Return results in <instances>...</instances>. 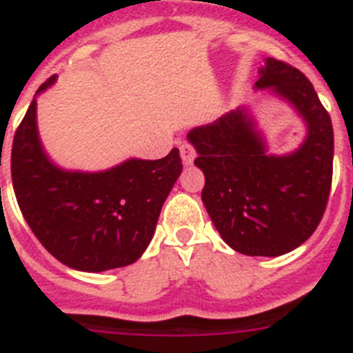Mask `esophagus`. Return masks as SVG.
Masks as SVG:
<instances>
[{"mask_svg":"<svg viewBox=\"0 0 353 353\" xmlns=\"http://www.w3.org/2000/svg\"><path fill=\"white\" fill-rule=\"evenodd\" d=\"M181 159L185 165H192V161L194 157H196V150H194L192 144H188V143H183L181 144Z\"/></svg>","mask_w":353,"mask_h":353,"instance_id":"obj_1","label":"esophagus"}]
</instances>
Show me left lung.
<instances>
[{
	"mask_svg": "<svg viewBox=\"0 0 353 353\" xmlns=\"http://www.w3.org/2000/svg\"><path fill=\"white\" fill-rule=\"evenodd\" d=\"M258 90L291 102L307 124V137L290 155L265 154L247 110L194 128L188 141L205 174V209L234 251L280 256L315 232L328 205L334 174V128L312 82L296 68L268 58Z\"/></svg>",
	"mask_w": 353,
	"mask_h": 353,
	"instance_id": "8db88e82",
	"label": "left lung"
}]
</instances>
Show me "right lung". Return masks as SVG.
Masks as SVG:
<instances>
[{"label": "right lung", "mask_w": 353, "mask_h": 353, "mask_svg": "<svg viewBox=\"0 0 353 353\" xmlns=\"http://www.w3.org/2000/svg\"><path fill=\"white\" fill-rule=\"evenodd\" d=\"M181 170L177 148L163 159H130L95 174L58 168L38 137L36 97L10 154L14 192L30 231L57 260L88 273L124 268L143 254Z\"/></svg>", "instance_id": "1"}]
</instances>
